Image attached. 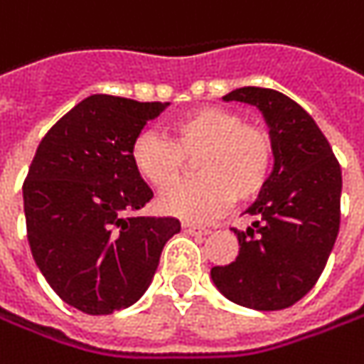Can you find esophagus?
Segmentation results:
<instances>
[{
	"mask_svg": "<svg viewBox=\"0 0 364 364\" xmlns=\"http://www.w3.org/2000/svg\"><path fill=\"white\" fill-rule=\"evenodd\" d=\"M182 231H184V233H188V235H207L210 229L200 228V225H194V223L184 221V223H182Z\"/></svg>",
	"mask_w": 364,
	"mask_h": 364,
	"instance_id": "esophagus-1",
	"label": "esophagus"
}]
</instances>
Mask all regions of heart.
<instances>
[{
  "label": "heart",
  "mask_w": 364,
  "mask_h": 364,
  "mask_svg": "<svg viewBox=\"0 0 364 364\" xmlns=\"http://www.w3.org/2000/svg\"><path fill=\"white\" fill-rule=\"evenodd\" d=\"M170 136L141 131L131 143V164L155 188L173 183L186 156L199 155V178L168 189L157 200L159 209L186 221H209L237 200L258 196L266 186L274 145L262 127L247 124L235 110L203 106L170 129Z\"/></svg>",
  "instance_id": "obj_1"
}]
</instances>
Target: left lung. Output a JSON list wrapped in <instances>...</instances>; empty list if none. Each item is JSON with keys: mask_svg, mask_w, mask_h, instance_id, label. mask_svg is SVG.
<instances>
[{"mask_svg": "<svg viewBox=\"0 0 364 364\" xmlns=\"http://www.w3.org/2000/svg\"><path fill=\"white\" fill-rule=\"evenodd\" d=\"M223 102L262 112L274 145V170L247 207L252 225L233 229L237 258L210 268L229 301L258 311L291 307L318 282L340 229L342 172L328 139L297 102L268 87H240Z\"/></svg>", "mask_w": 364, "mask_h": 364, "instance_id": "left-lung-1", "label": "left lung"}]
</instances>
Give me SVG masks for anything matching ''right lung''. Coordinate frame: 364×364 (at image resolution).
Returning <instances> with one entry per match:
<instances>
[{
  "mask_svg": "<svg viewBox=\"0 0 364 364\" xmlns=\"http://www.w3.org/2000/svg\"><path fill=\"white\" fill-rule=\"evenodd\" d=\"M168 106L94 94L57 120L30 164L24 215L32 258L61 299L108 316L154 281L173 217H131L154 192L131 164V143Z\"/></svg>",
  "mask_w": 364,
  "mask_h": 364,
  "instance_id": "obj_1",
  "label": "right lung"
}]
</instances>
